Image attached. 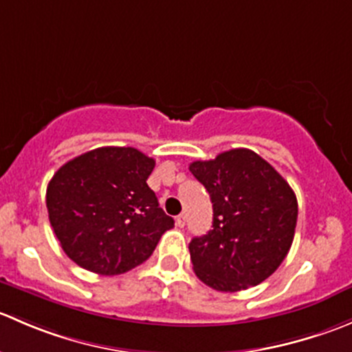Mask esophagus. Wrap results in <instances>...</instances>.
Returning <instances> with one entry per match:
<instances>
[{"label":"esophagus","mask_w":352,"mask_h":352,"mask_svg":"<svg viewBox=\"0 0 352 352\" xmlns=\"http://www.w3.org/2000/svg\"><path fill=\"white\" fill-rule=\"evenodd\" d=\"M186 221H187V216L186 214H179L175 218V225L179 226V228H184V226H186Z\"/></svg>","instance_id":"34e87169"}]
</instances>
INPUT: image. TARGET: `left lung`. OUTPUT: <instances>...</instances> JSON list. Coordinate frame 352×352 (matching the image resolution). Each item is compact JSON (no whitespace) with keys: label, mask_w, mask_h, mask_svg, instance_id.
<instances>
[{"label":"left lung","mask_w":352,"mask_h":352,"mask_svg":"<svg viewBox=\"0 0 352 352\" xmlns=\"http://www.w3.org/2000/svg\"><path fill=\"white\" fill-rule=\"evenodd\" d=\"M212 202V230L189 243L194 272L216 291L261 285L293 243L298 201L271 163L245 148L192 162Z\"/></svg>","instance_id":"obj_1"}]
</instances>
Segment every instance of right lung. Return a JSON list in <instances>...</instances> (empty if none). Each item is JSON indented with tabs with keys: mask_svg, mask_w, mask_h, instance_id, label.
Here are the masks:
<instances>
[{
	"mask_svg": "<svg viewBox=\"0 0 352 352\" xmlns=\"http://www.w3.org/2000/svg\"><path fill=\"white\" fill-rule=\"evenodd\" d=\"M155 160L136 148L105 146L65 163L47 186L49 221L73 262L117 276L153 254L173 218L146 180Z\"/></svg>",
	"mask_w": 352,
	"mask_h": 352,
	"instance_id": "add662e5",
	"label": "right lung"
}]
</instances>
